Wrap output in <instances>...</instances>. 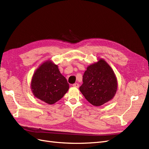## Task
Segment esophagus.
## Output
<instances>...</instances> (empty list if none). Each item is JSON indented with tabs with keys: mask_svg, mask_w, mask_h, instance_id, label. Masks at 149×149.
Wrapping results in <instances>:
<instances>
[{
	"mask_svg": "<svg viewBox=\"0 0 149 149\" xmlns=\"http://www.w3.org/2000/svg\"><path fill=\"white\" fill-rule=\"evenodd\" d=\"M73 86L75 88H78L79 87V84L78 83H74L73 84Z\"/></svg>",
	"mask_w": 149,
	"mask_h": 149,
	"instance_id": "34e87169",
	"label": "esophagus"
}]
</instances>
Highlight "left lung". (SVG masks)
<instances>
[{"mask_svg":"<svg viewBox=\"0 0 149 149\" xmlns=\"http://www.w3.org/2000/svg\"><path fill=\"white\" fill-rule=\"evenodd\" d=\"M79 90L94 106L103 105L113 99L118 90V80L109 65L102 58L87 67Z\"/></svg>","mask_w":149,"mask_h":149,"instance_id":"left-lung-1","label":"left lung"}]
</instances>
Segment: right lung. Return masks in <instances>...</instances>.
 Segmentation results:
<instances>
[{
	"instance_id": "obj_1",
	"label": "right lung",
	"mask_w": 149,
	"mask_h": 149,
	"mask_svg": "<svg viewBox=\"0 0 149 149\" xmlns=\"http://www.w3.org/2000/svg\"><path fill=\"white\" fill-rule=\"evenodd\" d=\"M31 92L35 97L53 104L63 97L69 84L52 60H47L35 70L31 80Z\"/></svg>"
}]
</instances>
